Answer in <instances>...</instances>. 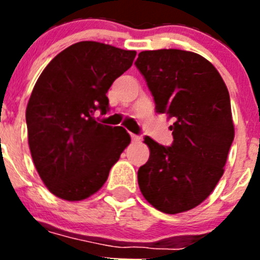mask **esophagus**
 Listing matches in <instances>:
<instances>
[{
    "label": "esophagus",
    "mask_w": 260,
    "mask_h": 260,
    "mask_svg": "<svg viewBox=\"0 0 260 260\" xmlns=\"http://www.w3.org/2000/svg\"><path fill=\"white\" fill-rule=\"evenodd\" d=\"M130 137H132L133 142H139V141H141V137H139V135H137V134H130Z\"/></svg>",
    "instance_id": "obj_1"
}]
</instances>
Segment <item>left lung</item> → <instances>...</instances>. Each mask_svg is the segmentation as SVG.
<instances>
[{"mask_svg": "<svg viewBox=\"0 0 260 260\" xmlns=\"http://www.w3.org/2000/svg\"><path fill=\"white\" fill-rule=\"evenodd\" d=\"M135 66L156 112L174 118L171 147L144 138L150 158L138 171L139 189L156 210L185 212L207 198L224 173L234 139L228 88L210 61L187 50H144Z\"/></svg>", "mask_w": 260, "mask_h": 260, "instance_id": "left-lung-1", "label": "left lung"}]
</instances>
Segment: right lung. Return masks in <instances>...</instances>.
I'll list each match as a JSON object with an SVG mask.
<instances>
[{
	"label": "right lung",
	"instance_id": "1",
	"mask_svg": "<svg viewBox=\"0 0 260 260\" xmlns=\"http://www.w3.org/2000/svg\"><path fill=\"white\" fill-rule=\"evenodd\" d=\"M135 54L80 41L58 53L39 77L26 109L28 146L41 181L58 198L83 201L99 191L130 143L125 128L99 123L95 114L107 113L108 89Z\"/></svg>",
	"mask_w": 260,
	"mask_h": 260
}]
</instances>
